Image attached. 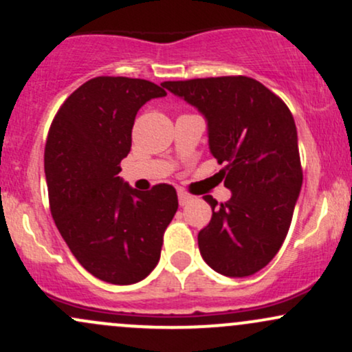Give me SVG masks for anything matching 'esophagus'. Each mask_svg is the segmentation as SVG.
Instances as JSON below:
<instances>
[{"mask_svg":"<svg viewBox=\"0 0 352 352\" xmlns=\"http://www.w3.org/2000/svg\"><path fill=\"white\" fill-rule=\"evenodd\" d=\"M192 201V195H188V193H185L184 190H179V204L184 207V205H187Z\"/></svg>","mask_w":352,"mask_h":352,"instance_id":"esophagus-1","label":"esophagus"}]
</instances>
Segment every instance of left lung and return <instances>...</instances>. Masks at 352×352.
<instances>
[{
	"mask_svg": "<svg viewBox=\"0 0 352 352\" xmlns=\"http://www.w3.org/2000/svg\"><path fill=\"white\" fill-rule=\"evenodd\" d=\"M162 86L207 120L208 147L232 199L217 205L199 233L210 268L245 278L265 268L281 248L302 185L298 132L286 104L246 76L165 80Z\"/></svg>",
	"mask_w": 352,
	"mask_h": 352,
	"instance_id": "left-lung-1",
	"label": "left lung"
}]
</instances>
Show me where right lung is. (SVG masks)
<instances>
[{
    "label": "right lung",
    "instance_id": "obj_1",
    "mask_svg": "<svg viewBox=\"0 0 352 352\" xmlns=\"http://www.w3.org/2000/svg\"><path fill=\"white\" fill-rule=\"evenodd\" d=\"M164 96L151 80L100 76L72 92L47 134L44 172L56 227L76 260L112 285H134L155 268L179 208L172 185L140 192L119 177L137 112Z\"/></svg>",
    "mask_w": 352,
    "mask_h": 352
}]
</instances>
